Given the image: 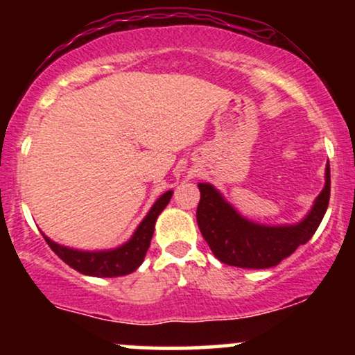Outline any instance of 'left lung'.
I'll list each match as a JSON object with an SVG mask.
<instances>
[{
	"mask_svg": "<svg viewBox=\"0 0 355 355\" xmlns=\"http://www.w3.org/2000/svg\"><path fill=\"white\" fill-rule=\"evenodd\" d=\"M197 222L203 239L220 262L242 268H268L304 245L324 218L331 198V166L325 187L302 222L288 227H263L242 218L209 183H198Z\"/></svg>",
	"mask_w": 355,
	"mask_h": 355,
	"instance_id": "obj_1",
	"label": "left lung"
}]
</instances>
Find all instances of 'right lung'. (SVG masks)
<instances>
[{"label": "right lung", "instance_id": "add662e5", "mask_svg": "<svg viewBox=\"0 0 355 355\" xmlns=\"http://www.w3.org/2000/svg\"><path fill=\"white\" fill-rule=\"evenodd\" d=\"M173 191H166L162 195L152 210L148 211V215L144 218V222L138 225L132 239L125 243V245L115 248V250L108 252H80L73 250V248H67L63 245H58L53 240L44 237L46 243L50 248L55 252L56 255L63 260L67 266L75 268L76 272L85 275H93V277H118V275H126L132 274L133 270H137L138 267L144 262L146 250H148L150 242H152L153 230H155V222L157 217L160 215V211L165 209L166 203L172 198Z\"/></svg>", "mask_w": 355, "mask_h": 355}]
</instances>
